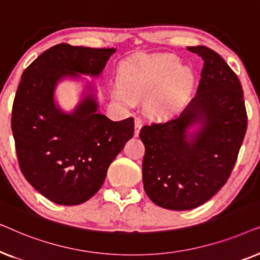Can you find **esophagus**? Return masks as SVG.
I'll list each match as a JSON object with an SVG mask.
<instances>
[{
    "label": "esophagus",
    "mask_w": 260,
    "mask_h": 260,
    "mask_svg": "<svg viewBox=\"0 0 260 260\" xmlns=\"http://www.w3.org/2000/svg\"><path fill=\"white\" fill-rule=\"evenodd\" d=\"M141 127H142V119L136 118L135 119V136H138V135H140Z\"/></svg>",
    "instance_id": "34e87169"
}]
</instances>
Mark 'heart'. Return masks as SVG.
<instances>
[{
	"instance_id": "heart-1",
	"label": "heart",
	"mask_w": 260,
	"mask_h": 260,
	"mask_svg": "<svg viewBox=\"0 0 260 260\" xmlns=\"http://www.w3.org/2000/svg\"><path fill=\"white\" fill-rule=\"evenodd\" d=\"M193 87L189 71L180 70L173 58L141 61L126 69L120 85L112 91V98L124 106H134L148 97L147 109L152 115L168 116L181 109Z\"/></svg>"
}]
</instances>
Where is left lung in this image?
I'll return each instance as SVG.
<instances>
[{
  "instance_id": "1",
  "label": "left lung",
  "mask_w": 260,
  "mask_h": 260,
  "mask_svg": "<svg viewBox=\"0 0 260 260\" xmlns=\"http://www.w3.org/2000/svg\"><path fill=\"white\" fill-rule=\"evenodd\" d=\"M204 60L195 97L179 116L141 129L143 184L149 199L173 211L197 208L226 183L247 129L237 74L213 49L188 47ZM199 130L188 133L193 125Z\"/></svg>"
}]
</instances>
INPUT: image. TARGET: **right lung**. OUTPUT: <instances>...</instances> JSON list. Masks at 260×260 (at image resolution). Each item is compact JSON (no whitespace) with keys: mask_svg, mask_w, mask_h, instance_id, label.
I'll return each instance as SVG.
<instances>
[{"mask_svg":"<svg viewBox=\"0 0 260 260\" xmlns=\"http://www.w3.org/2000/svg\"><path fill=\"white\" fill-rule=\"evenodd\" d=\"M115 48L60 44L24 70L12 112V131L26 180L48 200L80 205L101 189L109 166L134 136V118L113 122L98 112L92 86L72 113L54 102L56 84L80 74L99 77Z\"/></svg>","mask_w":260,"mask_h":260,"instance_id":"1","label":"right lung"}]
</instances>
